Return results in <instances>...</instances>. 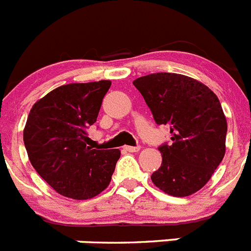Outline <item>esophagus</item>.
<instances>
[{"label": "esophagus", "instance_id": "esophagus-1", "mask_svg": "<svg viewBox=\"0 0 251 251\" xmlns=\"http://www.w3.org/2000/svg\"><path fill=\"white\" fill-rule=\"evenodd\" d=\"M124 150L128 151V152H138V151L141 150V147H139V146H137V147H132V146H124Z\"/></svg>", "mask_w": 251, "mask_h": 251}]
</instances>
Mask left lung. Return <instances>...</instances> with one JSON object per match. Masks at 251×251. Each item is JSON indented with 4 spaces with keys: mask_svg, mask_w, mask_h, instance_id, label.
<instances>
[{
    "mask_svg": "<svg viewBox=\"0 0 251 251\" xmlns=\"http://www.w3.org/2000/svg\"><path fill=\"white\" fill-rule=\"evenodd\" d=\"M157 124L170 126L172 143L162 145V165L152 182L166 194L185 197L211 178L225 156L227 123L219 98L190 76L156 73L133 81Z\"/></svg>",
    "mask_w": 251,
    "mask_h": 251,
    "instance_id": "1",
    "label": "left lung"
}]
</instances>
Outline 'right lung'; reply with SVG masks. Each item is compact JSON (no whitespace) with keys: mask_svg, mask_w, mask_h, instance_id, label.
Here are the masks:
<instances>
[{"mask_svg":"<svg viewBox=\"0 0 251 251\" xmlns=\"http://www.w3.org/2000/svg\"><path fill=\"white\" fill-rule=\"evenodd\" d=\"M112 81L61 85L28 113L24 143L32 167L57 194L88 200L110 183L119 150H92L88 129L97 122Z\"/></svg>","mask_w":251,"mask_h":251,"instance_id":"1","label":"right lung"}]
</instances>
